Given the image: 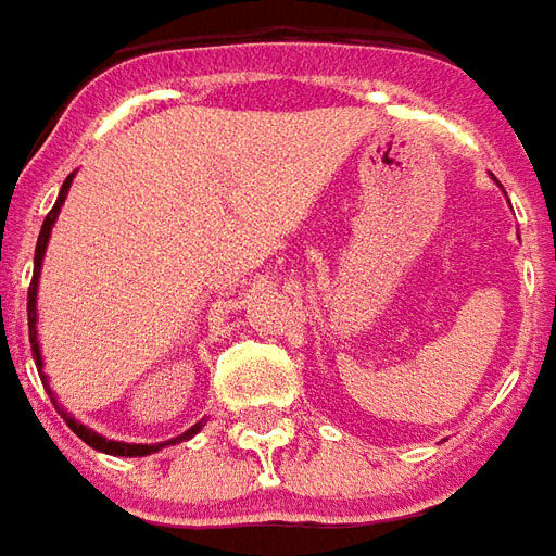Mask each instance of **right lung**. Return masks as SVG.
<instances>
[{"mask_svg":"<svg viewBox=\"0 0 556 556\" xmlns=\"http://www.w3.org/2000/svg\"><path fill=\"white\" fill-rule=\"evenodd\" d=\"M71 182H74V173H71L68 179L62 182V191H59L56 203H53V208L47 212L45 224H41V233H38V245H35V271H33V285H29V344H33V356H35V365H38V374H41V380H45L47 386V377H45V359H41V348H38V278H41V266H45V251H47V242H50V230H53V224H56L59 212H62V206H65V197H68V188ZM47 392H50V397H53V404H56V410L62 413V419H65V425H68L74 434L80 437L86 446L98 448V452H104V455H119V458H143V455H152V452H159V448L164 446H173V443H182V440H191V437L203 428L206 422H197L191 425L185 434L173 437V440H167V443H122V440H108V437H101L98 431H92V428H86L83 422H77L74 416H71L62 404L56 401V395H53V389L47 386Z\"/></svg>","mask_w":556,"mask_h":556,"instance_id":"right-lung-1","label":"right lung"}]
</instances>
